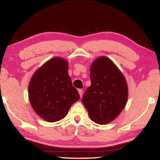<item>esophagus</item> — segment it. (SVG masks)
<instances>
[{
	"label": "esophagus",
	"mask_w": 160,
	"mask_h": 160,
	"mask_svg": "<svg viewBox=\"0 0 160 160\" xmlns=\"http://www.w3.org/2000/svg\"><path fill=\"white\" fill-rule=\"evenodd\" d=\"M78 93H79V95H80V97L82 98V95H83V90L82 89H78Z\"/></svg>",
	"instance_id": "34e87169"
}]
</instances>
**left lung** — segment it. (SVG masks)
I'll return each instance as SVG.
<instances>
[{
  "mask_svg": "<svg viewBox=\"0 0 160 160\" xmlns=\"http://www.w3.org/2000/svg\"><path fill=\"white\" fill-rule=\"evenodd\" d=\"M91 85L85 92L82 102L89 117L99 124L115 119L128 101V85L123 74L110 59L100 57L92 64Z\"/></svg>",
  "mask_w": 160,
  "mask_h": 160,
  "instance_id": "left-lung-1",
  "label": "left lung"
}]
</instances>
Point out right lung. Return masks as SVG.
<instances>
[{"label":"right lung","mask_w":160,"mask_h":160,"mask_svg":"<svg viewBox=\"0 0 160 160\" xmlns=\"http://www.w3.org/2000/svg\"><path fill=\"white\" fill-rule=\"evenodd\" d=\"M68 64L60 58H52L37 70L28 87L33 110L46 121H60L79 99L68 73Z\"/></svg>","instance_id":"add662e5"}]
</instances>
